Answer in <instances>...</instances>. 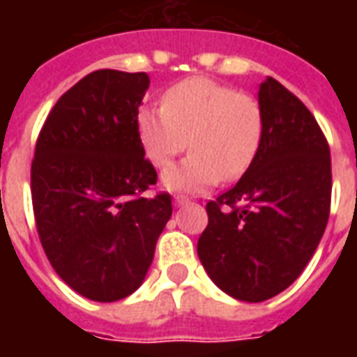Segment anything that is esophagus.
<instances>
[{"mask_svg": "<svg viewBox=\"0 0 357 357\" xmlns=\"http://www.w3.org/2000/svg\"><path fill=\"white\" fill-rule=\"evenodd\" d=\"M187 202H189V199H187V197H181V195L174 197V204H176V206H183V204H187Z\"/></svg>", "mask_w": 357, "mask_h": 357, "instance_id": "34e87169", "label": "esophagus"}]
</instances>
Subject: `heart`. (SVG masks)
Here are the masks:
<instances>
[{"mask_svg": "<svg viewBox=\"0 0 357 357\" xmlns=\"http://www.w3.org/2000/svg\"><path fill=\"white\" fill-rule=\"evenodd\" d=\"M137 132L156 168L183 153L189 139L193 153L162 172V187L172 193H199L220 178L233 181L248 170L260 149L264 120L256 99L197 76L172 86L162 109L143 107Z\"/></svg>", "mask_w": 357, "mask_h": 357, "instance_id": "heart-1", "label": "heart"}]
</instances>
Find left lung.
<instances>
[{
  "mask_svg": "<svg viewBox=\"0 0 357 357\" xmlns=\"http://www.w3.org/2000/svg\"><path fill=\"white\" fill-rule=\"evenodd\" d=\"M264 132L243 178L206 204L197 252L210 279L243 302L283 292L306 268L331 206V155L314 114L273 78L260 84Z\"/></svg>",
  "mask_w": 357,
  "mask_h": 357,
  "instance_id": "8db88e82",
  "label": "left lung"
}]
</instances>
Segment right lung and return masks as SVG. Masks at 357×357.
<instances>
[{
  "instance_id": "obj_1",
  "label": "right lung",
  "mask_w": 357,
  "mask_h": 357,
  "mask_svg": "<svg viewBox=\"0 0 357 357\" xmlns=\"http://www.w3.org/2000/svg\"><path fill=\"white\" fill-rule=\"evenodd\" d=\"M145 73L95 70L51 109L32 160L40 241L57 275L95 302H116L145 281L172 197L156 183L137 132Z\"/></svg>"
}]
</instances>
